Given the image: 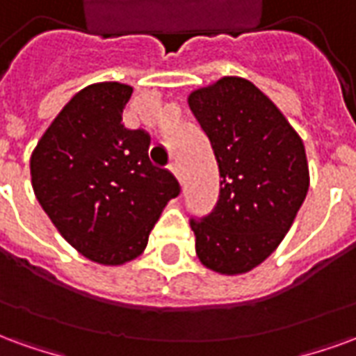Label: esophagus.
Here are the masks:
<instances>
[{
  "instance_id": "esophagus-1",
  "label": "esophagus",
  "mask_w": 356,
  "mask_h": 356,
  "mask_svg": "<svg viewBox=\"0 0 356 356\" xmlns=\"http://www.w3.org/2000/svg\"><path fill=\"white\" fill-rule=\"evenodd\" d=\"M170 170H171V173L175 175V179H177V181H183V170H181V165H179L177 162L171 163Z\"/></svg>"
}]
</instances>
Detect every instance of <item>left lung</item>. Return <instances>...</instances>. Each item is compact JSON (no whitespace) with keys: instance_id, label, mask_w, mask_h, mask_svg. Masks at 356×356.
<instances>
[{"instance_id":"obj_1","label":"left lung","mask_w":356,"mask_h":356,"mask_svg":"<svg viewBox=\"0 0 356 356\" xmlns=\"http://www.w3.org/2000/svg\"><path fill=\"white\" fill-rule=\"evenodd\" d=\"M219 163L216 209L191 221L196 255L217 275L261 265L280 246L309 191L305 145L280 108L246 78L225 76L188 95Z\"/></svg>"}]
</instances>
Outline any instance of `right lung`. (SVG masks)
<instances>
[{"mask_svg": "<svg viewBox=\"0 0 356 356\" xmlns=\"http://www.w3.org/2000/svg\"><path fill=\"white\" fill-rule=\"evenodd\" d=\"M131 86L101 81L74 95L38 140L32 188L60 236L89 261L137 259L163 208L179 194L168 170L148 160L150 137L125 129Z\"/></svg>", "mask_w": 356, "mask_h": 356, "instance_id": "right-lung-1", "label": "right lung"}]
</instances>
